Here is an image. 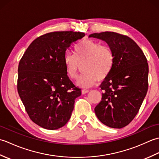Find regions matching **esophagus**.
Returning a JSON list of instances; mask_svg holds the SVG:
<instances>
[{
	"label": "esophagus",
	"mask_w": 159,
	"mask_h": 159,
	"mask_svg": "<svg viewBox=\"0 0 159 159\" xmlns=\"http://www.w3.org/2000/svg\"><path fill=\"white\" fill-rule=\"evenodd\" d=\"M89 92V91L87 90V89H83L82 90V94H85L87 93H88Z\"/></svg>",
	"instance_id": "obj_1"
}]
</instances>
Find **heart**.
I'll return each instance as SVG.
<instances>
[{
  "mask_svg": "<svg viewBox=\"0 0 159 159\" xmlns=\"http://www.w3.org/2000/svg\"><path fill=\"white\" fill-rule=\"evenodd\" d=\"M74 51L75 55L66 54L64 65L67 75L73 79L84 65V73L76 82L78 86L88 88L97 80H103L110 74L114 64V53L109 46L92 39H85L78 43Z\"/></svg>",
  "mask_w": 159,
  "mask_h": 159,
  "instance_id": "1",
  "label": "heart"
}]
</instances>
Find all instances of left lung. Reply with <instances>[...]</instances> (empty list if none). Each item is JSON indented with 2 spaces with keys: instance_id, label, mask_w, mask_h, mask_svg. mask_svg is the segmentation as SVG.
Wrapping results in <instances>:
<instances>
[{
  "instance_id": "left-lung-1",
  "label": "left lung",
  "mask_w": 159,
  "mask_h": 159,
  "mask_svg": "<svg viewBox=\"0 0 159 159\" xmlns=\"http://www.w3.org/2000/svg\"><path fill=\"white\" fill-rule=\"evenodd\" d=\"M89 38L104 41L114 53L113 68L100 86L104 93L95 113L106 126L121 128L136 116L146 96L149 71L146 57L128 36L106 31Z\"/></svg>"
}]
</instances>
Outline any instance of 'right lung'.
Returning <instances> with one entry per match:
<instances>
[{"instance_id": "right-lung-1", "label": "right lung", "mask_w": 159, "mask_h": 159, "mask_svg": "<svg viewBox=\"0 0 159 159\" xmlns=\"http://www.w3.org/2000/svg\"><path fill=\"white\" fill-rule=\"evenodd\" d=\"M85 33H46L29 45L18 66V92L29 117L48 130L61 128L70 119L75 99L81 95L67 76L64 56Z\"/></svg>"}]
</instances>
